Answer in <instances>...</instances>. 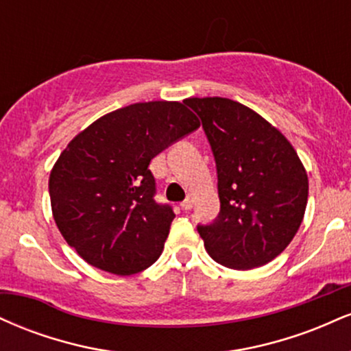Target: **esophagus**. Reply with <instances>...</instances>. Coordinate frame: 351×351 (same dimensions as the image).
<instances>
[{"instance_id": "1", "label": "esophagus", "mask_w": 351, "mask_h": 351, "mask_svg": "<svg viewBox=\"0 0 351 351\" xmlns=\"http://www.w3.org/2000/svg\"><path fill=\"white\" fill-rule=\"evenodd\" d=\"M193 203H195V198H193L191 195H188L186 199H184L183 203H181V209H184V211H188V209L193 208Z\"/></svg>"}]
</instances>
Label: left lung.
<instances>
[{
  "label": "left lung",
  "mask_w": 351,
  "mask_h": 351,
  "mask_svg": "<svg viewBox=\"0 0 351 351\" xmlns=\"http://www.w3.org/2000/svg\"><path fill=\"white\" fill-rule=\"evenodd\" d=\"M184 104L203 122L217 170L221 211L198 226L216 263L236 271L271 263L291 244L304 219L308 178L284 135L252 108L224 97Z\"/></svg>",
  "instance_id": "left-lung-1"
}]
</instances>
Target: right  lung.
Here are the masks:
<instances>
[{
  "instance_id": "1",
  "label": "right lung",
  "mask_w": 351,
  "mask_h": 351,
  "mask_svg": "<svg viewBox=\"0 0 351 351\" xmlns=\"http://www.w3.org/2000/svg\"><path fill=\"white\" fill-rule=\"evenodd\" d=\"M198 127L184 102L153 100L100 117L71 140L51 170V208L87 264L132 276L158 259L175 213L153 199L148 165Z\"/></svg>"
}]
</instances>
